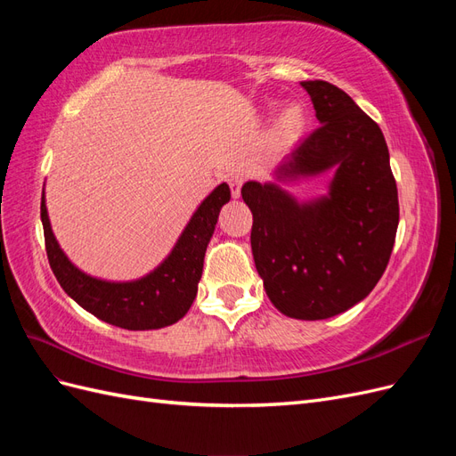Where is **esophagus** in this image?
Here are the masks:
<instances>
[{
    "label": "esophagus",
    "mask_w": 456,
    "mask_h": 456,
    "mask_svg": "<svg viewBox=\"0 0 456 456\" xmlns=\"http://www.w3.org/2000/svg\"><path fill=\"white\" fill-rule=\"evenodd\" d=\"M228 184H230V191L232 198L238 200L241 196V186H243V176L241 175H232L228 176Z\"/></svg>",
    "instance_id": "obj_1"
}]
</instances>
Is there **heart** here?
<instances>
[{
    "label": "heart",
    "mask_w": 456,
    "mask_h": 456,
    "mask_svg": "<svg viewBox=\"0 0 456 456\" xmlns=\"http://www.w3.org/2000/svg\"><path fill=\"white\" fill-rule=\"evenodd\" d=\"M308 112L302 104H289L275 116L270 127V142L278 148L295 146L308 129Z\"/></svg>",
    "instance_id": "heart-1"
}]
</instances>
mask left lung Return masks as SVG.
Wrapping results in <instances>:
<instances>
[{
  "label": "left lung",
  "mask_w": 456,
  "mask_h": 456,
  "mask_svg": "<svg viewBox=\"0 0 456 456\" xmlns=\"http://www.w3.org/2000/svg\"><path fill=\"white\" fill-rule=\"evenodd\" d=\"M320 129L281 159L272 181H247L251 249L272 305L295 320H327L362 302L388 266L397 188L380 127L342 89L302 81ZM330 170L328 194L298 202L282 184Z\"/></svg>",
  "instance_id": "1"
}]
</instances>
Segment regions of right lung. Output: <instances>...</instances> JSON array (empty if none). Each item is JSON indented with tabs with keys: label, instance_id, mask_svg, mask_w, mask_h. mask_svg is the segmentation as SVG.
Listing matches in <instances>:
<instances>
[{
	"label": "right lung",
	"instance_id": "add662e5",
	"mask_svg": "<svg viewBox=\"0 0 456 456\" xmlns=\"http://www.w3.org/2000/svg\"><path fill=\"white\" fill-rule=\"evenodd\" d=\"M230 201V186L218 184L188 220L171 253L150 273L131 281H108L79 270L54 238L41 194V224L54 278L66 295L99 320L127 330L161 329L183 320L198 295L203 258L218 213Z\"/></svg>",
	"mask_w": 456,
	"mask_h": 456
}]
</instances>
